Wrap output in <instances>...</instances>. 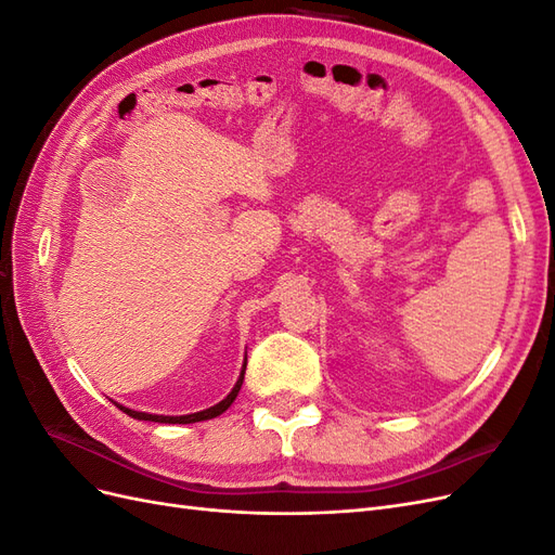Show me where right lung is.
Here are the masks:
<instances>
[{
  "instance_id": "right-lung-1",
  "label": "right lung",
  "mask_w": 555,
  "mask_h": 555,
  "mask_svg": "<svg viewBox=\"0 0 555 555\" xmlns=\"http://www.w3.org/2000/svg\"><path fill=\"white\" fill-rule=\"evenodd\" d=\"M245 365H247V359H245V363H243L241 377H238L236 386H233V389H231V393H229L224 400L217 402V405H212V408H208V410H204V412L182 414V416H164V414H147V412H137V410H129V408H122V405H117V408H120L125 414H129L131 418H139V422H155V424H196V422H206V418H215V416H220L222 412H227V410L231 408V402L236 400V396H238V391H241V386H243V377H245Z\"/></svg>"
}]
</instances>
